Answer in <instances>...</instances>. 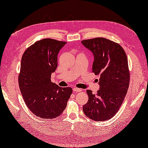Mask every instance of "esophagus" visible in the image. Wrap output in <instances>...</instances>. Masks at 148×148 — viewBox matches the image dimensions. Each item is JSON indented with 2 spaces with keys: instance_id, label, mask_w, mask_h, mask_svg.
<instances>
[{
  "instance_id": "1",
  "label": "esophagus",
  "mask_w": 148,
  "mask_h": 148,
  "mask_svg": "<svg viewBox=\"0 0 148 148\" xmlns=\"http://www.w3.org/2000/svg\"><path fill=\"white\" fill-rule=\"evenodd\" d=\"M73 91H74V92L75 93L79 92H81V91H82V89L78 88H73Z\"/></svg>"
}]
</instances>
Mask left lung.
I'll return each mask as SVG.
<instances>
[{
	"instance_id": "obj_1",
	"label": "left lung",
	"mask_w": 148,
	"mask_h": 148,
	"mask_svg": "<svg viewBox=\"0 0 148 148\" xmlns=\"http://www.w3.org/2000/svg\"><path fill=\"white\" fill-rule=\"evenodd\" d=\"M81 43L93 55V72L100 75L97 93L86 90L88 101L83 112L92 120L106 121L116 114L127 95L130 82L127 55L120 45L103 37Z\"/></svg>"
}]
</instances>
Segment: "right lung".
Here are the masks:
<instances>
[{
  "mask_svg": "<svg viewBox=\"0 0 148 148\" xmlns=\"http://www.w3.org/2000/svg\"><path fill=\"white\" fill-rule=\"evenodd\" d=\"M66 43L43 39L28 48L22 56L19 86L28 108L41 118L60 115L72 93L71 88L60 87L51 81L58 66V54Z\"/></svg>",
  "mask_w": 148,
  "mask_h": 148,
  "instance_id": "right-lung-1",
  "label": "right lung"
}]
</instances>
